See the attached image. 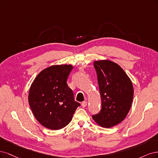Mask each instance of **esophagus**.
<instances>
[{
	"label": "esophagus",
	"instance_id": "obj_1",
	"mask_svg": "<svg viewBox=\"0 0 158 158\" xmlns=\"http://www.w3.org/2000/svg\"><path fill=\"white\" fill-rule=\"evenodd\" d=\"M81 106H82L83 108H85V107H86V106H87V102H86V101L83 102L82 104H81Z\"/></svg>",
	"mask_w": 158,
	"mask_h": 158
}]
</instances>
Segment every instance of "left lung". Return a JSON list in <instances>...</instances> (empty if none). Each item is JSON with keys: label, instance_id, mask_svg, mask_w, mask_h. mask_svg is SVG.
<instances>
[{"label": "left lung", "instance_id": "obj_1", "mask_svg": "<svg viewBox=\"0 0 158 158\" xmlns=\"http://www.w3.org/2000/svg\"><path fill=\"white\" fill-rule=\"evenodd\" d=\"M102 100L100 112L93 115L99 125L110 128L123 121L131 109L133 86L120 66L110 60L94 62Z\"/></svg>", "mask_w": 158, "mask_h": 158}]
</instances>
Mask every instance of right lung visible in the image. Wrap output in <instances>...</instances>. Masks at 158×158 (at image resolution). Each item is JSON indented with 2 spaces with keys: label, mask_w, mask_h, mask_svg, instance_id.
<instances>
[{
  "label": "right lung",
  "mask_w": 158,
  "mask_h": 158,
  "mask_svg": "<svg viewBox=\"0 0 158 158\" xmlns=\"http://www.w3.org/2000/svg\"><path fill=\"white\" fill-rule=\"evenodd\" d=\"M72 69L71 65L50 66L37 76L30 87V108L37 120L48 129L58 130L68 125L81 106L67 84Z\"/></svg>",
  "instance_id": "obj_1"
}]
</instances>
